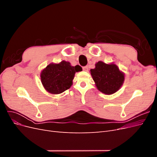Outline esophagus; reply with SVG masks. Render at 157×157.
Returning a JSON list of instances; mask_svg holds the SVG:
<instances>
[{
	"instance_id": "obj_1",
	"label": "esophagus",
	"mask_w": 157,
	"mask_h": 157,
	"mask_svg": "<svg viewBox=\"0 0 157 157\" xmlns=\"http://www.w3.org/2000/svg\"><path fill=\"white\" fill-rule=\"evenodd\" d=\"M82 69L84 71H88V66H84V67H82Z\"/></svg>"
}]
</instances>
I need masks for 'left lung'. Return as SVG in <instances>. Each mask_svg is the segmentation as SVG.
<instances>
[{
    "label": "left lung",
    "mask_w": 157,
    "mask_h": 157,
    "mask_svg": "<svg viewBox=\"0 0 157 157\" xmlns=\"http://www.w3.org/2000/svg\"><path fill=\"white\" fill-rule=\"evenodd\" d=\"M91 75L99 91L110 95L118 91L124 82V75L115 64H106L98 61L96 68L90 70Z\"/></svg>",
    "instance_id": "left-lung-1"
}]
</instances>
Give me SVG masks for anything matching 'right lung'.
<instances>
[{
  "label": "right lung",
  "instance_id": "obj_1",
  "mask_svg": "<svg viewBox=\"0 0 157 157\" xmlns=\"http://www.w3.org/2000/svg\"><path fill=\"white\" fill-rule=\"evenodd\" d=\"M80 71L82 68L79 65L73 67L65 61L58 64L51 63L41 72V82L50 93L61 94L70 88L75 73Z\"/></svg>",
  "mask_w": 157,
  "mask_h": 157
}]
</instances>
